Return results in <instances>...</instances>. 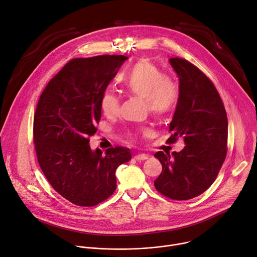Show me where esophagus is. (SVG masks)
I'll use <instances>...</instances> for the list:
<instances>
[{
	"mask_svg": "<svg viewBox=\"0 0 257 257\" xmlns=\"http://www.w3.org/2000/svg\"><path fill=\"white\" fill-rule=\"evenodd\" d=\"M134 159H135L136 161H145V160L149 159V156L145 155V154H140V155H136V156L134 157Z\"/></svg>",
	"mask_w": 257,
	"mask_h": 257,
	"instance_id": "obj_1",
	"label": "esophagus"
}]
</instances>
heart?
Segmentation results:
<instances>
[{
    "label": "heart",
    "instance_id": "b5f03b06",
    "mask_svg": "<svg viewBox=\"0 0 257 257\" xmlns=\"http://www.w3.org/2000/svg\"><path fill=\"white\" fill-rule=\"evenodd\" d=\"M126 89L134 95L145 98L148 108L155 116H164L176 106L180 89L177 81L148 59L139 60L123 79ZM100 108L107 117H115L120 109V98L111 89L100 97Z\"/></svg>",
    "mask_w": 257,
    "mask_h": 257
}]
</instances>
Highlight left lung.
Returning a JSON list of instances; mask_svg holds the SVG:
<instances>
[{"mask_svg": "<svg viewBox=\"0 0 257 257\" xmlns=\"http://www.w3.org/2000/svg\"><path fill=\"white\" fill-rule=\"evenodd\" d=\"M179 77L180 96L170 124L172 141L182 137L181 152L155 157L163 171L156 189L174 200H188L208 189L227 156L228 118L216 88L196 66L185 59L171 58Z\"/></svg>", "mask_w": 257, "mask_h": 257, "instance_id": "left-lung-1", "label": "left lung"}]
</instances>
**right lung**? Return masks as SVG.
Listing matches in <instances>:
<instances>
[{"label": "right lung", "instance_id": "1", "mask_svg": "<svg viewBox=\"0 0 257 257\" xmlns=\"http://www.w3.org/2000/svg\"><path fill=\"white\" fill-rule=\"evenodd\" d=\"M128 58L103 55L73 59L48 83L36 106L33 142L52 187L79 206H94L117 187V168L131 160L116 146L92 151L89 137L101 117L100 97Z\"/></svg>", "mask_w": 257, "mask_h": 257}]
</instances>
